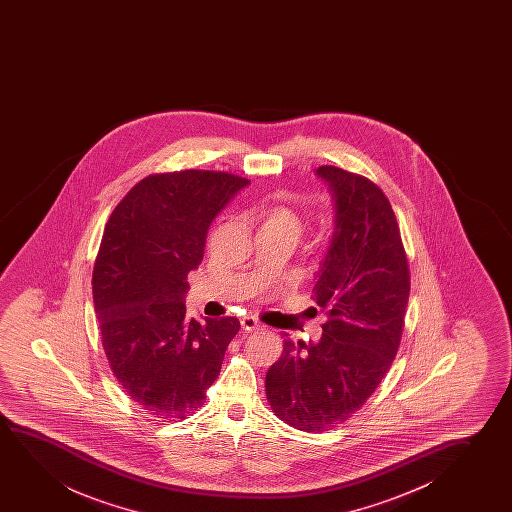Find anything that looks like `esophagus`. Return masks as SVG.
Segmentation results:
<instances>
[{
	"label": "esophagus",
	"instance_id": "obj_1",
	"mask_svg": "<svg viewBox=\"0 0 512 512\" xmlns=\"http://www.w3.org/2000/svg\"><path fill=\"white\" fill-rule=\"evenodd\" d=\"M262 323L257 320V318H253V316H245V318H241V329L245 330V332H253V330H262Z\"/></svg>",
	"mask_w": 512,
	"mask_h": 512
}]
</instances>
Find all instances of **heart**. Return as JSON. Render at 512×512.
I'll return each instance as SVG.
<instances>
[{
  "label": "heart",
  "mask_w": 512,
  "mask_h": 512,
  "mask_svg": "<svg viewBox=\"0 0 512 512\" xmlns=\"http://www.w3.org/2000/svg\"><path fill=\"white\" fill-rule=\"evenodd\" d=\"M262 227H271V229H278V231L292 232L295 236L301 234L302 224L301 218L295 215L294 211L285 206H274L271 210L267 211Z\"/></svg>",
  "instance_id": "heart-1"
}]
</instances>
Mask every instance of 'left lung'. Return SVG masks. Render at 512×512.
Segmentation results:
<instances>
[{"mask_svg":"<svg viewBox=\"0 0 512 512\" xmlns=\"http://www.w3.org/2000/svg\"><path fill=\"white\" fill-rule=\"evenodd\" d=\"M316 175L336 203V231L313 288L329 320L318 343L285 339L266 374L273 413L304 432L343 423L378 388L399 350L411 288L385 192L336 166H320Z\"/></svg>","mask_w":512,"mask_h":512,"instance_id":"8db88e82","label":"left lung"}]
</instances>
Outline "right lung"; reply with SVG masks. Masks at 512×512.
I'll list each match as a JSON object with an SVG mask.
<instances>
[{"instance_id": "right-lung-1", "label": "right lung", "mask_w": 512, "mask_h": 512, "mask_svg": "<svg viewBox=\"0 0 512 512\" xmlns=\"http://www.w3.org/2000/svg\"><path fill=\"white\" fill-rule=\"evenodd\" d=\"M248 183L201 169L150 175L106 222L92 273L101 341L124 392L159 420L203 406L238 334L234 316L187 318L183 297L213 218Z\"/></svg>"}]
</instances>
